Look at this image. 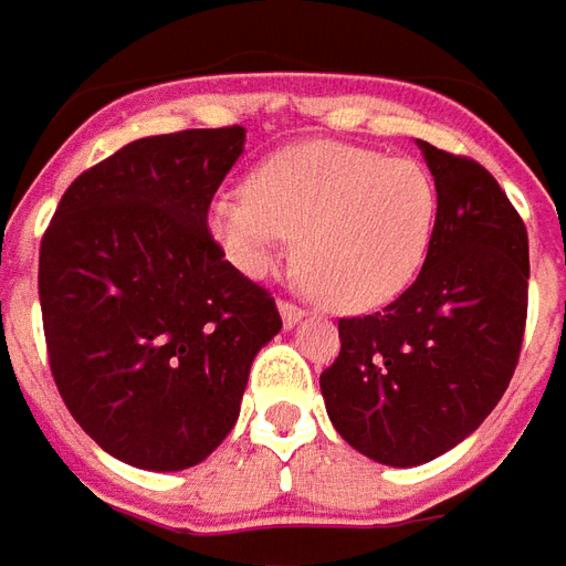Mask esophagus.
<instances>
[{"label":"esophagus","instance_id":"1","mask_svg":"<svg viewBox=\"0 0 566 566\" xmlns=\"http://www.w3.org/2000/svg\"><path fill=\"white\" fill-rule=\"evenodd\" d=\"M276 311H280V319H283V326H286V328L298 326V323H302L304 311H302V307H298V304L280 302V304H276Z\"/></svg>","mask_w":566,"mask_h":566}]
</instances>
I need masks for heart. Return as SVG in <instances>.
<instances>
[{
  "label": "heart",
  "mask_w": 566,
  "mask_h": 566,
  "mask_svg": "<svg viewBox=\"0 0 566 566\" xmlns=\"http://www.w3.org/2000/svg\"><path fill=\"white\" fill-rule=\"evenodd\" d=\"M436 182L415 158L344 143L276 151L247 195L210 203L207 228L228 262L268 276L295 240V268L316 298L344 314L402 295L423 268L436 228Z\"/></svg>",
  "instance_id": "obj_1"
}]
</instances>
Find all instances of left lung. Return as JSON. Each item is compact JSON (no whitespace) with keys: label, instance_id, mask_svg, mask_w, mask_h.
<instances>
[{"label":"left lung","instance_id":"obj_1","mask_svg":"<svg viewBox=\"0 0 566 566\" xmlns=\"http://www.w3.org/2000/svg\"><path fill=\"white\" fill-rule=\"evenodd\" d=\"M436 228L418 280L368 316L340 319L319 375L332 427L384 467H420L482 427L503 399L527 319V231L482 164L418 139Z\"/></svg>","mask_w":566,"mask_h":566}]
</instances>
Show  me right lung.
Returning <instances> with one entry per match:
<instances>
[{
    "mask_svg": "<svg viewBox=\"0 0 566 566\" xmlns=\"http://www.w3.org/2000/svg\"><path fill=\"white\" fill-rule=\"evenodd\" d=\"M247 130L146 136L84 170L39 252L51 375L106 454L179 472L234 430L274 298L226 262L207 210Z\"/></svg>",
    "mask_w": 566,
    "mask_h": 566,
    "instance_id": "1",
    "label": "right lung"
}]
</instances>
